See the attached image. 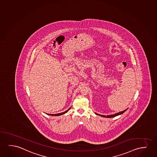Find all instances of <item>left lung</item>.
Listing matches in <instances>:
<instances>
[{"mask_svg": "<svg viewBox=\"0 0 157 157\" xmlns=\"http://www.w3.org/2000/svg\"><path fill=\"white\" fill-rule=\"evenodd\" d=\"M125 109L124 111H123L120 112H118V113H115L114 114H111V115H109V116H104V115H101V114H99L96 113L97 115H99V116H101V117H105V118H113V117H116V116H119V115H120V114H123V113H124L127 109Z\"/></svg>", "mask_w": 157, "mask_h": 157, "instance_id": "obj_1", "label": "left lung"}]
</instances>
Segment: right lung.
Wrapping results in <instances>:
<instances>
[{
  "instance_id": "add662e5",
  "label": "right lung",
  "mask_w": 157,
  "mask_h": 157,
  "mask_svg": "<svg viewBox=\"0 0 157 157\" xmlns=\"http://www.w3.org/2000/svg\"><path fill=\"white\" fill-rule=\"evenodd\" d=\"M71 107H70L69 109H68L67 111H66L64 112H62V113H60L58 114H47L48 115H49V116H60V115H62V114H64L66 113V112H67L68 111V110L70 109Z\"/></svg>"
}]
</instances>
